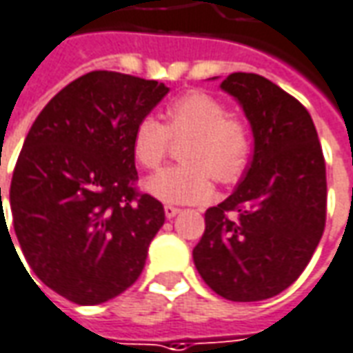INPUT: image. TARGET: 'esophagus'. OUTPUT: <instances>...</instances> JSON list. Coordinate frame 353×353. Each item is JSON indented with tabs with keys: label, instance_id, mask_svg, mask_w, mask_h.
<instances>
[{
	"label": "esophagus",
	"instance_id": "1",
	"mask_svg": "<svg viewBox=\"0 0 353 353\" xmlns=\"http://www.w3.org/2000/svg\"><path fill=\"white\" fill-rule=\"evenodd\" d=\"M181 212V208L174 207V205H166L164 207V214H166V218H174L176 214H179Z\"/></svg>",
	"mask_w": 353,
	"mask_h": 353
}]
</instances>
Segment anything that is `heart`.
<instances>
[{"label":"heart","instance_id":"b5f03b06","mask_svg":"<svg viewBox=\"0 0 353 353\" xmlns=\"http://www.w3.org/2000/svg\"><path fill=\"white\" fill-rule=\"evenodd\" d=\"M168 123L143 117L133 133V152L148 170L166 160L172 139H191L183 150V166L166 168L146 179V191L164 203H201L212 195V177L230 185L243 176L249 154V127L230 117L228 108L207 92L177 96L166 108Z\"/></svg>","mask_w":353,"mask_h":353}]
</instances>
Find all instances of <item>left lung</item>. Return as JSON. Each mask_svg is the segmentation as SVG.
Wrapping results in <instances>:
<instances>
[{"instance_id": "obj_1", "label": "left lung", "mask_w": 353, "mask_h": 353, "mask_svg": "<svg viewBox=\"0 0 353 353\" xmlns=\"http://www.w3.org/2000/svg\"><path fill=\"white\" fill-rule=\"evenodd\" d=\"M220 88L243 108L255 146L234 193L205 212L193 261L218 296L261 301L292 286L321 241L325 158L309 112L278 85L232 73Z\"/></svg>"}]
</instances>
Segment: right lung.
<instances>
[{"label":"right lung","mask_w":353,"mask_h":353,"mask_svg":"<svg viewBox=\"0 0 353 353\" xmlns=\"http://www.w3.org/2000/svg\"><path fill=\"white\" fill-rule=\"evenodd\" d=\"M168 90L92 71L59 90L26 135L9 189L13 228L36 276L73 303H104L145 268L166 216L135 189L133 133Z\"/></svg>","instance_id":"add662e5"}]
</instances>
